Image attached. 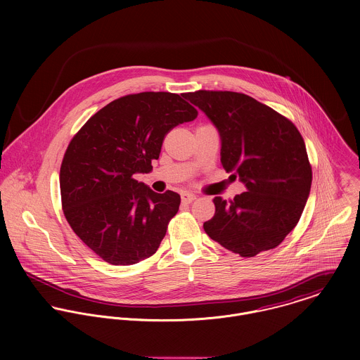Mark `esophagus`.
<instances>
[{
	"label": "esophagus",
	"instance_id": "34e87169",
	"mask_svg": "<svg viewBox=\"0 0 360 360\" xmlns=\"http://www.w3.org/2000/svg\"><path fill=\"white\" fill-rule=\"evenodd\" d=\"M195 195L194 194H191V193H184V194H181V201H183V204H191V202H194L195 201Z\"/></svg>",
	"mask_w": 360,
	"mask_h": 360
}]
</instances>
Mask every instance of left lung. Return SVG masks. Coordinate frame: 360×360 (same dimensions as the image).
<instances>
[{"label":"left lung","mask_w":360,"mask_h":360,"mask_svg":"<svg viewBox=\"0 0 360 360\" xmlns=\"http://www.w3.org/2000/svg\"><path fill=\"white\" fill-rule=\"evenodd\" d=\"M217 129L220 162L247 191L227 202L214 197L206 234L244 257L276 248L297 226L307 205L311 167L305 141L287 117L233 91L186 94Z\"/></svg>","instance_id":"left-lung-1"}]
</instances>
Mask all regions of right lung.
Returning a JSON list of instances; mask_svg holds the SVG:
<instances>
[{"label":"right lung","mask_w":360,"mask_h":360,"mask_svg":"<svg viewBox=\"0 0 360 360\" xmlns=\"http://www.w3.org/2000/svg\"><path fill=\"white\" fill-rule=\"evenodd\" d=\"M186 94L140 93L100 109L72 139L59 173L62 207L76 236L98 257L127 266L153 257L180 195L134 179L150 173L169 130L198 112Z\"/></svg>","instance_id":"add662e5"}]
</instances>
